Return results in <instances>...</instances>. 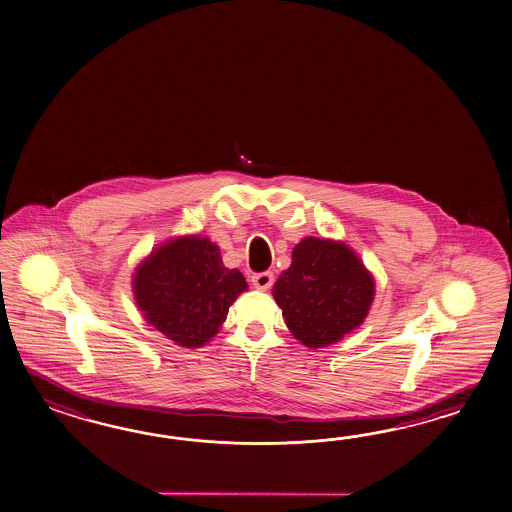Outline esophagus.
Masks as SVG:
<instances>
[{"mask_svg":"<svg viewBox=\"0 0 512 512\" xmlns=\"http://www.w3.org/2000/svg\"><path fill=\"white\" fill-rule=\"evenodd\" d=\"M250 282L254 284V287L267 291L269 287L273 286L274 276L271 271H263V273H254L250 276Z\"/></svg>","mask_w":512,"mask_h":512,"instance_id":"34e87169","label":"esophagus"}]
</instances>
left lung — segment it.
<instances>
[{"label":"left lung","instance_id":"1","mask_svg":"<svg viewBox=\"0 0 512 512\" xmlns=\"http://www.w3.org/2000/svg\"><path fill=\"white\" fill-rule=\"evenodd\" d=\"M289 332L309 348L337 343L369 313L374 280L343 243L306 238L273 287Z\"/></svg>","mask_w":512,"mask_h":512}]
</instances>
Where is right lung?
I'll return each instance as SVG.
<instances>
[{
	"label": "right lung",
	"instance_id": "right-lung-1",
	"mask_svg": "<svg viewBox=\"0 0 512 512\" xmlns=\"http://www.w3.org/2000/svg\"><path fill=\"white\" fill-rule=\"evenodd\" d=\"M132 284L143 317L186 348L206 345L247 289L243 274L223 265L219 247L199 236L156 249L136 269Z\"/></svg>",
	"mask_w": 512,
	"mask_h": 512
}]
</instances>
